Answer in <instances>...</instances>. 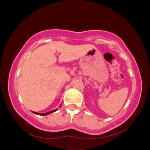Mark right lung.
<instances>
[{
    "label": "right lung",
    "instance_id": "obj_1",
    "mask_svg": "<svg viewBox=\"0 0 150 150\" xmlns=\"http://www.w3.org/2000/svg\"><path fill=\"white\" fill-rule=\"evenodd\" d=\"M57 111V109H56V110H53V111H49V112H47V113H37V112H34V113H35V114H37V115H40V116H46V115H48V114H49V113H53V112H54V111Z\"/></svg>",
    "mask_w": 150,
    "mask_h": 150
}]
</instances>
